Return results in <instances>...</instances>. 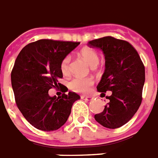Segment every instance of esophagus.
Wrapping results in <instances>:
<instances>
[{
  "instance_id": "34e87169",
  "label": "esophagus",
  "mask_w": 158,
  "mask_h": 158,
  "mask_svg": "<svg viewBox=\"0 0 158 158\" xmlns=\"http://www.w3.org/2000/svg\"><path fill=\"white\" fill-rule=\"evenodd\" d=\"M81 99H84L86 101H90L93 99V97H90V96H85V95H81Z\"/></svg>"
}]
</instances>
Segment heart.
Segmentation results:
<instances>
[{
  "label": "heart",
  "instance_id": "1",
  "mask_svg": "<svg viewBox=\"0 0 158 158\" xmlns=\"http://www.w3.org/2000/svg\"><path fill=\"white\" fill-rule=\"evenodd\" d=\"M79 55L81 59H83L90 66H95L99 63V53L94 49L90 48H85L81 49ZM70 57L65 56L60 64L61 72L67 76L70 72ZM94 83V81L92 77H76L72 78L69 82V88L71 91L79 93V94H87L90 91L92 86Z\"/></svg>",
  "mask_w": 158,
  "mask_h": 158
}]
</instances>
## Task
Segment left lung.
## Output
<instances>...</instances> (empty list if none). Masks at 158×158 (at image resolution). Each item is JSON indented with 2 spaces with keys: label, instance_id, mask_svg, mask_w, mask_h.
Segmentation results:
<instances>
[{
  "label": "left lung",
  "instance_id": "8db88e82",
  "mask_svg": "<svg viewBox=\"0 0 158 158\" xmlns=\"http://www.w3.org/2000/svg\"><path fill=\"white\" fill-rule=\"evenodd\" d=\"M89 47L103 51L106 70L97 86L101 97L106 91L109 102L102 112L94 115L95 120L108 128H117L126 124L137 112L142 101L145 83V66L135 48L127 41L112 36L95 39Z\"/></svg>",
  "mask_w": 158,
  "mask_h": 158
}]
</instances>
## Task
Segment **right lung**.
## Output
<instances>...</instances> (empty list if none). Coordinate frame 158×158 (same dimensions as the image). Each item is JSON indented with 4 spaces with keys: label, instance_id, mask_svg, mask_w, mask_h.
Segmentation results:
<instances>
[{
    "label": "right lung",
    "instance_id": "right-lung-1",
    "mask_svg": "<svg viewBox=\"0 0 158 158\" xmlns=\"http://www.w3.org/2000/svg\"><path fill=\"white\" fill-rule=\"evenodd\" d=\"M79 44L41 39L29 43L17 57L11 72L15 101L24 118L35 128L47 132L59 129L66 123L73 103L80 99L72 92H64L58 98L48 94L49 89L61 85L58 80L63 77L62 59Z\"/></svg>",
    "mask_w": 158,
    "mask_h": 158
}]
</instances>
